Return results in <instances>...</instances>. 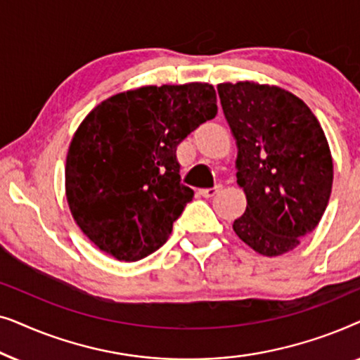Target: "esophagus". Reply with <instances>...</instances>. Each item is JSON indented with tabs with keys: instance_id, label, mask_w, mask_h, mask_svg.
<instances>
[{
	"instance_id": "esophagus-1",
	"label": "esophagus",
	"mask_w": 360,
	"mask_h": 360,
	"mask_svg": "<svg viewBox=\"0 0 360 360\" xmlns=\"http://www.w3.org/2000/svg\"><path fill=\"white\" fill-rule=\"evenodd\" d=\"M219 188H221L219 185L211 186V188H201V190H200V195L205 196V198H211V196H214L216 193H218Z\"/></svg>"
}]
</instances>
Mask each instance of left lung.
Listing matches in <instances>:
<instances>
[{
	"mask_svg": "<svg viewBox=\"0 0 360 360\" xmlns=\"http://www.w3.org/2000/svg\"><path fill=\"white\" fill-rule=\"evenodd\" d=\"M218 95L238 144V184L248 208L234 233L274 257L316 228L333 188V159L311 110L283 88L221 83Z\"/></svg>",
	"mask_w": 360,
	"mask_h": 360,
	"instance_id": "left-lung-1",
	"label": "left lung"
}]
</instances>
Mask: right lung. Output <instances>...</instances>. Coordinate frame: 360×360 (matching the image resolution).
I'll return each instance as SVG.
<instances>
[{
  "label": "right lung",
  "instance_id": "1",
  "mask_svg": "<svg viewBox=\"0 0 360 360\" xmlns=\"http://www.w3.org/2000/svg\"><path fill=\"white\" fill-rule=\"evenodd\" d=\"M216 112L214 88L186 83L117 93L83 120L68 147L65 191L96 248L136 262L167 243L193 198L176 146Z\"/></svg>",
  "mask_w": 360,
  "mask_h": 360
}]
</instances>
